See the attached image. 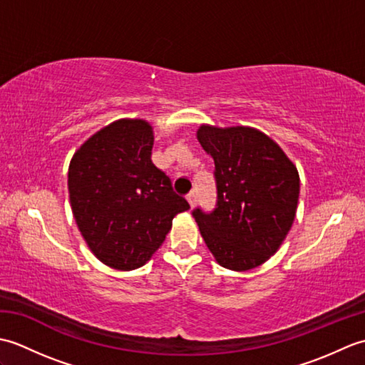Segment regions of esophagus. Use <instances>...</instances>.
I'll use <instances>...</instances> for the list:
<instances>
[{
  "mask_svg": "<svg viewBox=\"0 0 365 365\" xmlns=\"http://www.w3.org/2000/svg\"><path fill=\"white\" fill-rule=\"evenodd\" d=\"M187 199H188V202H190V205H191V207H196V202H197V192H196V191H191V192H188Z\"/></svg>",
  "mask_w": 365,
  "mask_h": 365,
  "instance_id": "obj_1",
  "label": "esophagus"
}]
</instances>
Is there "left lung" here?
Returning a JSON list of instances; mask_svg holds the SVG:
<instances>
[{"mask_svg":"<svg viewBox=\"0 0 365 365\" xmlns=\"http://www.w3.org/2000/svg\"><path fill=\"white\" fill-rule=\"evenodd\" d=\"M197 139L215 160L216 205L192 216L221 267L246 271L273 255L297 213L299 175L273 139L250 127L202 125Z\"/></svg>","mask_w":365,"mask_h":365,"instance_id":"1","label":"left lung"}]
</instances>
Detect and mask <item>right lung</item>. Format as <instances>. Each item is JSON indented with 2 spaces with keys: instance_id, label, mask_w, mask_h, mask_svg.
I'll return each mask as SVG.
<instances>
[{
  "instance_id": "add662e5",
  "label": "right lung",
  "mask_w": 365,
  "mask_h": 365,
  "mask_svg": "<svg viewBox=\"0 0 365 365\" xmlns=\"http://www.w3.org/2000/svg\"><path fill=\"white\" fill-rule=\"evenodd\" d=\"M152 127L120 119L84 143L68 166L72 212L91 251L115 269L143 267L188 210L170 178L152 163Z\"/></svg>"
}]
</instances>
